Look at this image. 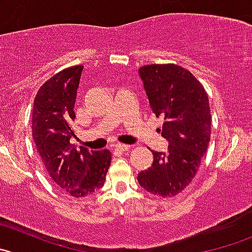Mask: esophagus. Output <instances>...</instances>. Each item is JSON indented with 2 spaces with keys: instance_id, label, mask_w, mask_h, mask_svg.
Listing matches in <instances>:
<instances>
[{
  "instance_id": "34e87169",
  "label": "esophagus",
  "mask_w": 252,
  "mask_h": 252,
  "mask_svg": "<svg viewBox=\"0 0 252 252\" xmlns=\"http://www.w3.org/2000/svg\"><path fill=\"white\" fill-rule=\"evenodd\" d=\"M115 151H120V152H124V151H127L128 150V146L125 145V143H116L114 146Z\"/></svg>"
}]
</instances>
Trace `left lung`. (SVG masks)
Listing matches in <instances>:
<instances>
[{
	"mask_svg": "<svg viewBox=\"0 0 252 252\" xmlns=\"http://www.w3.org/2000/svg\"><path fill=\"white\" fill-rule=\"evenodd\" d=\"M150 106L163 117L158 128L168 141L166 153L152 151L153 163L137 181L148 193L174 196L193 181L207 152L212 115L207 92L199 80L176 64H150L138 69Z\"/></svg>",
	"mask_w": 252,
	"mask_h": 252,
	"instance_id": "8db88e82",
	"label": "left lung"
}]
</instances>
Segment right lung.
I'll return each mask as SVG.
<instances>
[{
	"mask_svg": "<svg viewBox=\"0 0 252 252\" xmlns=\"http://www.w3.org/2000/svg\"><path fill=\"white\" fill-rule=\"evenodd\" d=\"M83 65L59 71L45 81L34 97L32 135L35 148L52 181L74 198L90 195L104 186L111 163L109 150H76L70 138L74 105Z\"/></svg>",
	"mask_w": 252,
	"mask_h": 252,
	"instance_id": "right-lung-1",
	"label": "right lung"
}]
</instances>
